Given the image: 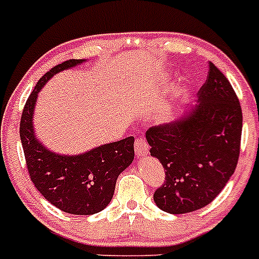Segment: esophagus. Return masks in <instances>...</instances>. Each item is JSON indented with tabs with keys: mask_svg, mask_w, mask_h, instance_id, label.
Instances as JSON below:
<instances>
[{
	"mask_svg": "<svg viewBox=\"0 0 259 259\" xmlns=\"http://www.w3.org/2000/svg\"><path fill=\"white\" fill-rule=\"evenodd\" d=\"M135 153L137 157H145L149 153V145L146 143L145 139H136L135 141Z\"/></svg>",
	"mask_w": 259,
	"mask_h": 259,
	"instance_id": "34e87169",
	"label": "esophagus"
}]
</instances>
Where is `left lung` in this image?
<instances>
[{
  "mask_svg": "<svg viewBox=\"0 0 259 259\" xmlns=\"http://www.w3.org/2000/svg\"><path fill=\"white\" fill-rule=\"evenodd\" d=\"M200 104L183 120L150 127V155L164 168L154 202L170 214L206 206L235 172L240 155L242 111L228 79L211 62L198 91Z\"/></svg>",
  "mask_w": 259,
  "mask_h": 259,
  "instance_id": "left-lung-1",
  "label": "left lung"
}]
</instances>
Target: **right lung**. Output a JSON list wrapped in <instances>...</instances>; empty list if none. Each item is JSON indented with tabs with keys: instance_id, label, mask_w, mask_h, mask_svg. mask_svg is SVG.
Wrapping results in <instances>:
<instances>
[{
	"instance_id": "right-lung-1",
	"label": "right lung",
	"mask_w": 259,
	"mask_h": 259,
	"mask_svg": "<svg viewBox=\"0 0 259 259\" xmlns=\"http://www.w3.org/2000/svg\"><path fill=\"white\" fill-rule=\"evenodd\" d=\"M68 59L49 70L32 91L20 118V140L29 178L52 205L75 215H92L109 205L119 174L134 161L135 137L98 146L80 155L52 153L36 140L32 114L40 89L54 74L81 63Z\"/></svg>"
}]
</instances>
